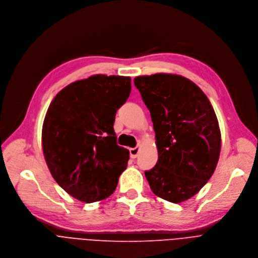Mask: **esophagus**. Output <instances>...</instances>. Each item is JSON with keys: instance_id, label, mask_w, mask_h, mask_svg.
I'll use <instances>...</instances> for the list:
<instances>
[{"instance_id": "obj_1", "label": "esophagus", "mask_w": 258, "mask_h": 258, "mask_svg": "<svg viewBox=\"0 0 258 258\" xmlns=\"http://www.w3.org/2000/svg\"><path fill=\"white\" fill-rule=\"evenodd\" d=\"M139 153V147H134V148H130V157L131 159H136L138 157Z\"/></svg>"}]
</instances>
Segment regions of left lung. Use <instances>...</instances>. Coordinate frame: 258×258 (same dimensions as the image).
<instances>
[{
	"instance_id": "1",
	"label": "left lung",
	"mask_w": 258,
	"mask_h": 258,
	"mask_svg": "<svg viewBox=\"0 0 258 258\" xmlns=\"http://www.w3.org/2000/svg\"><path fill=\"white\" fill-rule=\"evenodd\" d=\"M150 112L159 152L145 171L151 191L173 203L195 195L213 176L221 131L208 96L191 80L159 73L134 78Z\"/></svg>"
}]
</instances>
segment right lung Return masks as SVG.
<instances>
[{
  "mask_svg": "<svg viewBox=\"0 0 258 258\" xmlns=\"http://www.w3.org/2000/svg\"><path fill=\"white\" fill-rule=\"evenodd\" d=\"M130 92V77L93 75L50 102L41 133L44 159L56 182L80 201L108 198L126 170L129 150L117 144L114 122Z\"/></svg>",
  "mask_w": 258,
  "mask_h": 258,
  "instance_id": "1",
  "label": "right lung"
}]
</instances>
